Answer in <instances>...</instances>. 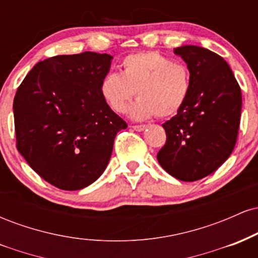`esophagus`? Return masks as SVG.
Masks as SVG:
<instances>
[{"mask_svg": "<svg viewBox=\"0 0 258 258\" xmlns=\"http://www.w3.org/2000/svg\"><path fill=\"white\" fill-rule=\"evenodd\" d=\"M132 128L135 130V131L141 132V131H143L144 128H146V126H144V125H133V126H132Z\"/></svg>", "mask_w": 258, "mask_h": 258, "instance_id": "esophagus-1", "label": "esophagus"}]
</instances>
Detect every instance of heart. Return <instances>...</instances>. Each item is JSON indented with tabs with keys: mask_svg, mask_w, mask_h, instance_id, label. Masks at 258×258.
<instances>
[{
	"mask_svg": "<svg viewBox=\"0 0 258 258\" xmlns=\"http://www.w3.org/2000/svg\"><path fill=\"white\" fill-rule=\"evenodd\" d=\"M190 88L188 67L158 52L127 55L122 74L109 72L100 82V94L116 112L125 111L137 92L139 98L128 110L136 120L173 116L188 100Z\"/></svg>",
	"mask_w": 258,
	"mask_h": 258,
	"instance_id": "b5f03b06",
	"label": "heart"
}]
</instances>
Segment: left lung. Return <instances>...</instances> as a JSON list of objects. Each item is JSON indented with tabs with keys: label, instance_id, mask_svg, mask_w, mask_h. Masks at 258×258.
Listing matches in <instances>:
<instances>
[{
	"label": "left lung",
	"instance_id": "8db88e82",
	"mask_svg": "<svg viewBox=\"0 0 258 258\" xmlns=\"http://www.w3.org/2000/svg\"><path fill=\"white\" fill-rule=\"evenodd\" d=\"M190 72L191 88L183 108L162 127L166 143L158 161L179 180L214 173L229 158L238 137L241 90L221 55L198 46L174 48Z\"/></svg>",
	"mask_w": 258,
	"mask_h": 258
}]
</instances>
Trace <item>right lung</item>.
I'll return each instance as SVG.
<instances>
[{"label":"right lung","instance_id":"obj_1","mask_svg":"<svg viewBox=\"0 0 258 258\" xmlns=\"http://www.w3.org/2000/svg\"><path fill=\"white\" fill-rule=\"evenodd\" d=\"M112 57L96 52L38 61L18 87L17 149L41 178L79 190L104 172L114 139L127 123L100 94Z\"/></svg>","mask_w":258,"mask_h":258}]
</instances>
